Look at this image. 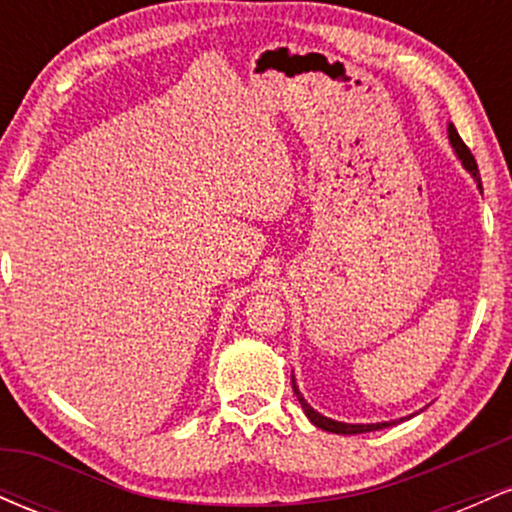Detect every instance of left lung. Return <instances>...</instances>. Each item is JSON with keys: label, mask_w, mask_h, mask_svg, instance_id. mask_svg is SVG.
Segmentation results:
<instances>
[{"label": "left lung", "mask_w": 512, "mask_h": 512, "mask_svg": "<svg viewBox=\"0 0 512 512\" xmlns=\"http://www.w3.org/2000/svg\"><path fill=\"white\" fill-rule=\"evenodd\" d=\"M448 139H450L452 151H455V156L460 158V163L464 166V170H467V173L472 175L474 182H477L479 192H481V190H484V187H481V178H479L477 161H474L472 151H469V149H467V144L462 142L460 134H457V129H455V125H452V122L448 125ZM291 383H293V392H296L298 402H301V407H303V411H305V416H308V419H310V424H315L317 428H322V431H327V433H339V436H356V433L380 431V428H390V426L399 424V421L411 419V416L416 414V411H414V414L404 416V419H395V421H378V424H346V421H334V419H330V416L320 414V411H315L313 407H310V404L305 402V397L301 395V390H298L296 378H293V375H291Z\"/></svg>", "instance_id": "8db88e82"}]
</instances>
